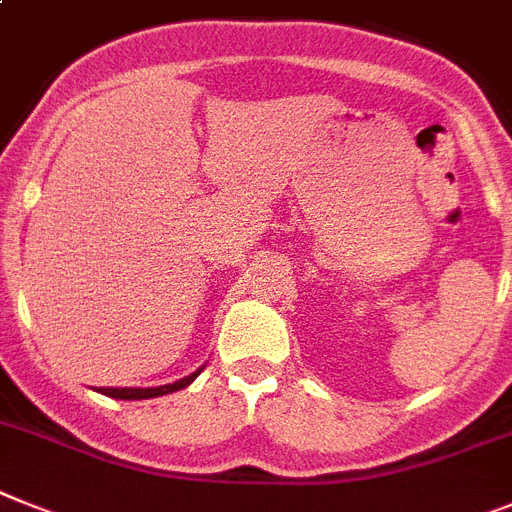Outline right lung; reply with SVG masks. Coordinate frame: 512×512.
Masks as SVG:
<instances>
[{
	"instance_id": "1",
	"label": "right lung",
	"mask_w": 512,
	"mask_h": 512,
	"mask_svg": "<svg viewBox=\"0 0 512 512\" xmlns=\"http://www.w3.org/2000/svg\"><path fill=\"white\" fill-rule=\"evenodd\" d=\"M201 371L190 373V376H185V379L175 381V384H167V386H154V389H100L102 394H108V397L113 399H151V397H162V394H172V391L177 389H185V386L190 384V381L195 379Z\"/></svg>"
}]
</instances>
